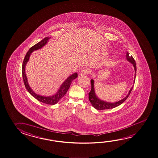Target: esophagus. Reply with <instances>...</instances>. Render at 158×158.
Returning a JSON list of instances; mask_svg holds the SVG:
<instances>
[{
    "mask_svg": "<svg viewBox=\"0 0 158 158\" xmlns=\"http://www.w3.org/2000/svg\"><path fill=\"white\" fill-rule=\"evenodd\" d=\"M90 73V71L89 69H84V70H82V71H81L80 74H81V75H85V74H89V73Z\"/></svg>",
    "mask_w": 158,
    "mask_h": 158,
    "instance_id": "34e87169",
    "label": "esophagus"
}]
</instances>
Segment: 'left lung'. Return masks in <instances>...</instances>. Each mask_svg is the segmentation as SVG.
Segmentation results:
<instances>
[{
	"label": "left lung",
	"mask_w": 158,
	"mask_h": 158,
	"mask_svg": "<svg viewBox=\"0 0 158 158\" xmlns=\"http://www.w3.org/2000/svg\"><path fill=\"white\" fill-rule=\"evenodd\" d=\"M126 58H127V60H128L129 62L131 63L133 65L134 68H135V80H134V84H135L136 71H137L135 61V59L133 58V57H132V56H129V53L128 52H127V54H126ZM94 81L93 79H91V89L90 93H89V101H90L91 104L93 105L94 107L96 110H106V109H113V108H114L117 106H119L128 98V96L130 95V94L131 93L132 89H133V86L131 89V90H129L128 95L124 98L122 99L121 100L116 102H114V103H110V102H107L105 101L101 100H100L99 98H97V96L96 95L95 93V90H94Z\"/></svg>",
	"instance_id": "left-lung-1"
}]
</instances>
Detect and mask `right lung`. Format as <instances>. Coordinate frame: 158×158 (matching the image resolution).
Here are the masks:
<instances>
[{"mask_svg":"<svg viewBox=\"0 0 158 158\" xmlns=\"http://www.w3.org/2000/svg\"><path fill=\"white\" fill-rule=\"evenodd\" d=\"M49 39L50 38L48 37H45L41 41L39 42V43H37L33 46L31 47V48L29 49L28 52H27V53H26L25 57L24 58V60H23V66H22V75H23V78L24 85L25 86L27 90L29 91V93L31 95L37 99L38 101L42 102L43 103L48 104V105H54V104H57V102L60 101V100L65 95V94L67 92L68 90L70 87V84L72 82L73 80L78 77L77 73H75L73 74L72 75L69 76L66 80H65L64 82L63 83L62 85L60 86V89L58 91L57 94H56L54 95L48 96V97L39 95L35 93H34V91L32 90L30 87L29 86L28 83H27V78H26V74H25V65L29 60V58H30L31 53L34 51L41 48L42 47L46 44Z\"/></svg>","mask_w":158,"mask_h":158,"instance_id":"1","label":"right lung"}]
</instances>
